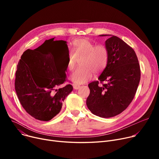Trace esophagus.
Segmentation results:
<instances>
[{
  "label": "esophagus",
  "instance_id": "obj_1",
  "mask_svg": "<svg viewBox=\"0 0 159 159\" xmlns=\"http://www.w3.org/2000/svg\"><path fill=\"white\" fill-rule=\"evenodd\" d=\"M73 88H74L75 89H79L80 87V86L79 85V84H73Z\"/></svg>",
  "mask_w": 159,
  "mask_h": 159
}]
</instances>
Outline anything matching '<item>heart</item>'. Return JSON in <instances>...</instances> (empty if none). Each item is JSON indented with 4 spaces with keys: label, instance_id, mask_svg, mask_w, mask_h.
Wrapping results in <instances>:
<instances>
[{
    "label": "heart",
    "instance_id": "obj_1",
    "mask_svg": "<svg viewBox=\"0 0 159 159\" xmlns=\"http://www.w3.org/2000/svg\"><path fill=\"white\" fill-rule=\"evenodd\" d=\"M72 52L68 54V69L73 71L78 61L82 66L75 71L70 79L75 84H83L92 79L93 73L98 74L106 68L109 52L104 44H95L86 38H82L73 42Z\"/></svg>",
    "mask_w": 159,
    "mask_h": 159
}]
</instances>
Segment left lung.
<instances>
[{
	"mask_svg": "<svg viewBox=\"0 0 159 159\" xmlns=\"http://www.w3.org/2000/svg\"><path fill=\"white\" fill-rule=\"evenodd\" d=\"M106 46L109 52L108 62L98 80L88 84L90 93L86 104L93 114L110 118L124 111L133 101L140 79V69L135 51L120 38L111 37L106 40Z\"/></svg>",
	"mask_w": 159,
	"mask_h": 159,
	"instance_id": "obj_1",
	"label": "left lung"
}]
</instances>
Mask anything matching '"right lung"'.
I'll use <instances>...</instances> for the list:
<instances>
[{
  "instance_id": "obj_1",
  "label": "right lung",
  "mask_w": 159,
  "mask_h": 159,
  "mask_svg": "<svg viewBox=\"0 0 159 159\" xmlns=\"http://www.w3.org/2000/svg\"><path fill=\"white\" fill-rule=\"evenodd\" d=\"M40 46L28 49L22 55L15 73V88L28 114L37 120L48 121L59 113L73 86L68 84L56 89L66 81V75L61 72L51 53L40 52Z\"/></svg>"
}]
</instances>
